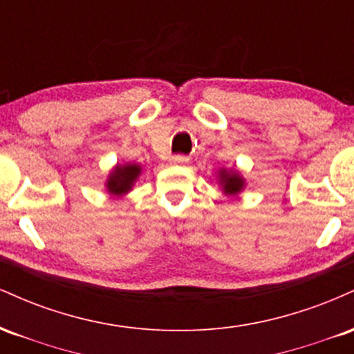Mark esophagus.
I'll list each match as a JSON object with an SVG mask.
<instances>
[{
    "label": "esophagus",
    "instance_id": "1",
    "mask_svg": "<svg viewBox=\"0 0 354 354\" xmlns=\"http://www.w3.org/2000/svg\"><path fill=\"white\" fill-rule=\"evenodd\" d=\"M189 161L188 156H185V154H174L171 158V163L173 165H186Z\"/></svg>",
    "mask_w": 354,
    "mask_h": 354
}]
</instances>
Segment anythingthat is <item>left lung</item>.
<instances>
[{
	"label": "left lung",
	"mask_w": 354,
	"mask_h": 354,
	"mask_svg": "<svg viewBox=\"0 0 354 354\" xmlns=\"http://www.w3.org/2000/svg\"><path fill=\"white\" fill-rule=\"evenodd\" d=\"M219 185L226 194H238L245 188V178L234 169H221L219 171Z\"/></svg>",
	"instance_id": "obj_1"
}]
</instances>
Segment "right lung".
Here are the masks:
<instances>
[{
    "label": "right lung",
    "instance_id": "add662e5",
    "mask_svg": "<svg viewBox=\"0 0 354 354\" xmlns=\"http://www.w3.org/2000/svg\"><path fill=\"white\" fill-rule=\"evenodd\" d=\"M140 174H141L140 165H135V163L118 165L108 176V181H106L108 193L115 194V196L126 194L128 191H131L133 185H135L138 178H140Z\"/></svg>",
    "mask_w": 354,
    "mask_h": 354
}]
</instances>
